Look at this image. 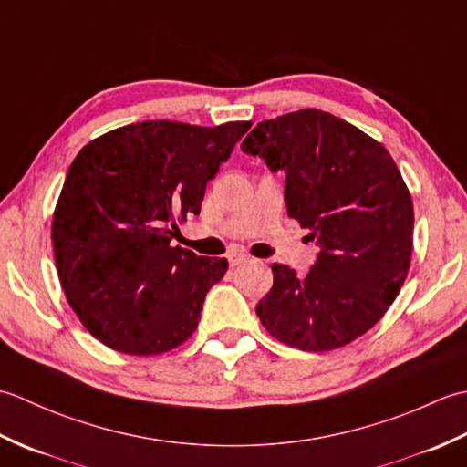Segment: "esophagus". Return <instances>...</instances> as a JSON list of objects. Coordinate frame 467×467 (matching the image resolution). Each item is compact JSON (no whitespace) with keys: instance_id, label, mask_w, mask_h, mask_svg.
I'll list each match as a JSON object with an SVG mask.
<instances>
[{"instance_id":"34e87169","label":"esophagus","mask_w":467,"mask_h":467,"mask_svg":"<svg viewBox=\"0 0 467 467\" xmlns=\"http://www.w3.org/2000/svg\"><path fill=\"white\" fill-rule=\"evenodd\" d=\"M226 259H228V265H231V266H239L243 263H249L251 256L241 253V251H231L226 254Z\"/></svg>"}]
</instances>
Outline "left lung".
<instances>
[{
	"mask_svg": "<svg viewBox=\"0 0 467 467\" xmlns=\"http://www.w3.org/2000/svg\"><path fill=\"white\" fill-rule=\"evenodd\" d=\"M241 150L285 172L286 213L319 246L305 276L273 265V289L256 305L265 329L303 351L351 343L385 315L410 269L413 204L393 158L315 108L256 124Z\"/></svg>",
	"mask_w": 467,
	"mask_h": 467,
	"instance_id": "1",
	"label": "left lung"
}]
</instances>
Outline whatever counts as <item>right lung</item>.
<instances>
[{
    "mask_svg": "<svg viewBox=\"0 0 467 467\" xmlns=\"http://www.w3.org/2000/svg\"><path fill=\"white\" fill-rule=\"evenodd\" d=\"M249 128L150 120L116 128L78 152L52 243L67 303L98 341L158 355L194 333L228 263L171 243L181 234L176 223L201 213L206 182Z\"/></svg>",
    "mask_w": 467,
    "mask_h": 467,
    "instance_id": "1",
    "label": "right lung"
}]
</instances>
